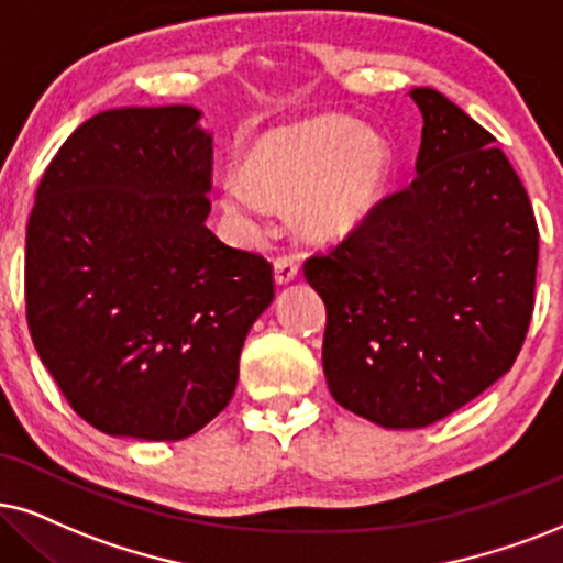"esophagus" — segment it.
Returning a JSON list of instances; mask_svg holds the SVG:
<instances>
[{
    "instance_id": "esophagus-1",
    "label": "esophagus",
    "mask_w": 563,
    "mask_h": 563,
    "mask_svg": "<svg viewBox=\"0 0 563 563\" xmlns=\"http://www.w3.org/2000/svg\"><path fill=\"white\" fill-rule=\"evenodd\" d=\"M298 277V262L294 257H277L275 260V283L277 286H288Z\"/></svg>"
}]
</instances>
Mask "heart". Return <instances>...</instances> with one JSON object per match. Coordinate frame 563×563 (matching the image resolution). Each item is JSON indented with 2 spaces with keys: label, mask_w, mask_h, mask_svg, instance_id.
I'll use <instances>...</instances> for the list:
<instances>
[{
  "label": "heart",
  "mask_w": 563,
  "mask_h": 563,
  "mask_svg": "<svg viewBox=\"0 0 563 563\" xmlns=\"http://www.w3.org/2000/svg\"><path fill=\"white\" fill-rule=\"evenodd\" d=\"M389 176L393 147L379 132L324 113L249 142L241 170L220 179L218 202L249 233L265 229L273 208H294L301 236L330 244L366 223Z\"/></svg>",
  "instance_id": "1"
}]
</instances>
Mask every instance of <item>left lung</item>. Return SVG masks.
Returning a JSON list of instances; mask_svg holds the SVG:
<instances>
[{
  "label": "left lung",
  "mask_w": 563,
  "mask_h": 563,
  "mask_svg": "<svg viewBox=\"0 0 563 563\" xmlns=\"http://www.w3.org/2000/svg\"><path fill=\"white\" fill-rule=\"evenodd\" d=\"M410 98L418 176L303 265L327 306V387L384 429L437 423L501 379L536 303L538 225L507 155L439 90Z\"/></svg>",
  "instance_id": "1"
}]
</instances>
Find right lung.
<instances>
[{"label": "right lung", "mask_w": 563, "mask_h": 563, "mask_svg": "<svg viewBox=\"0 0 563 563\" xmlns=\"http://www.w3.org/2000/svg\"><path fill=\"white\" fill-rule=\"evenodd\" d=\"M195 106H126L69 134L35 191L25 309L73 410L109 437L179 441L231 402L273 303L265 257L210 216L212 137Z\"/></svg>", "instance_id": "add662e5"}]
</instances>
